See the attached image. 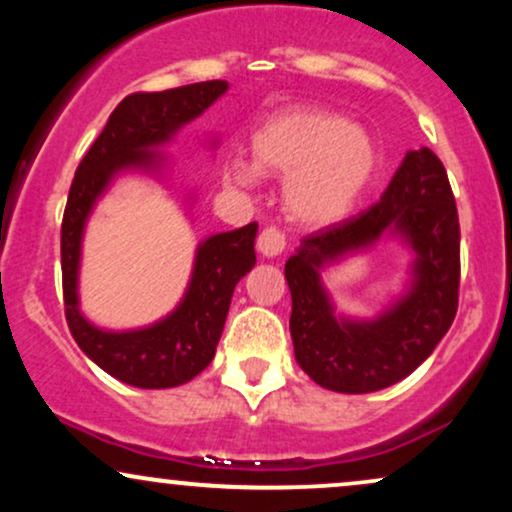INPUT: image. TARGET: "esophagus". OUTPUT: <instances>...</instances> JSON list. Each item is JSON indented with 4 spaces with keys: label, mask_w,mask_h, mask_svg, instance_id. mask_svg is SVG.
<instances>
[{
    "label": "esophagus",
    "mask_w": 512,
    "mask_h": 512,
    "mask_svg": "<svg viewBox=\"0 0 512 512\" xmlns=\"http://www.w3.org/2000/svg\"><path fill=\"white\" fill-rule=\"evenodd\" d=\"M284 248H286V238H284V233L279 231V228H276V226L262 228L260 236H257V250H260L264 257L281 255Z\"/></svg>",
    "instance_id": "34e87169"
}]
</instances>
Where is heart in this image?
Here are the masks:
<instances>
[{"instance_id":"heart-1","label":"heart","mask_w":512,"mask_h":512,"mask_svg":"<svg viewBox=\"0 0 512 512\" xmlns=\"http://www.w3.org/2000/svg\"><path fill=\"white\" fill-rule=\"evenodd\" d=\"M252 161L226 163L231 185H257L262 173L284 180V209L301 226H327L349 214L378 168V149L363 127L320 105H293L252 132Z\"/></svg>"}]
</instances>
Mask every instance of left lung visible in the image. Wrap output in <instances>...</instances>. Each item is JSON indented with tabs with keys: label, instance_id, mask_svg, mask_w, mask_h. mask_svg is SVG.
Listing matches in <instances>:
<instances>
[{
	"label": "left lung",
	"instance_id": "1",
	"mask_svg": "<svg viewBox=\"0 0 512 512\" xmlns=\"http://www.w3.org/2000/svg\"><path fill=\"white\" fill-rule=\"evenodd\" d=\"M383 232L402 235L417 252L412 289L378 321L337 318L319 269ZM284 274L293 351L317 385L363 395L414 373L450 330L460 291V219L440 158L426 146L409 151L380 202L305 236Z\"/></svg>",
	"mask_w": 512,
	"mask_h": 512
}]
</instances>
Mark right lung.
<instances>
[{"label": "right lung", "mask_w": 512, "mask_h": 512, "mask_svg": "<svg viewBox=\"0 0 512 512\" xmlns=\"http://www.w3.org/2000/svg\"><path fill=\"white\" fill-rule=\"evenodd\" d=\"M226 88V81L214 79L156 93H129L81 158L69 187L62 219L64 317L81 351L127 385L163 390L187 383L209 366L233 289L255 267L257 223L211 236L199 245L185 298L166 320L134 332H103L79 313L76 296L86 219L115 173L134 166L154 168L156 154L151 149L166 144L182 125L202 115Z\"/></svg>", "instance_id": "obj_1"}]
</instances>
